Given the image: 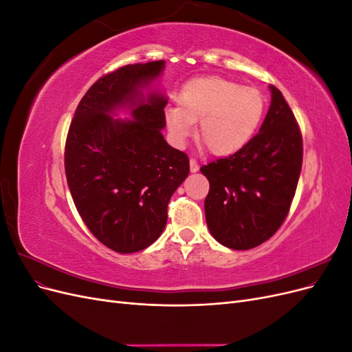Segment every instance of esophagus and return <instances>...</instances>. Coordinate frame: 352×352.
<instances>
[{
    "label": "esophagus",
    "instance_id": "esophagus-1",
    "mask_svg": "<svg viewBox=\"0 0 352 352\" xmlns=\"http://www.w3.org/2000/svg\"><path fill=\"white\" fill-rule=\"evenodd\" d=\"M189 168H190V172H192V173L198 172V170H199V164H198L197 160H194V158L189 160Z\"/></svg>",
    "mask_w": 352,
    "mask_h": 352
}]
</instances>
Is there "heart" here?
Returning <instances> with one entry per match:
<instances>
[{
	"mask_svg": "<svg viewBox=\"0 0 352 352\" xmlns=\"http://www.w3.org/2000/svg\"><path fill=\"white\" fill-rule=\"evenodd\" d=\"M264 113L263 94L223 78L188 82L180 105H168L164 120L176 145H185L199 122V140L216 155H230L250 142Z\"/></svg>",
	"mask_w": 352,
	"mask_h": 352,
	"instance_id": "1",
	"label": "heart"
}]
</instances>
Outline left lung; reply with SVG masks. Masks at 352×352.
Listing matches in <instances>:
<instances>
[{
  "mask_svg": "<svg viewBox=\"0 0 352 352\" xmlns=\"http://www.w3.org/2000/svg\"><path fill=\"white\" fill-rule=\"evenodd\" d=\"M258 133L233 155L201 167L210 182L208 230L230 250H251L274 235L289 211L302 166V136L282 92Z\"/></svg>",
  "mask_w": 352,
  "mask_h": 352,
  "instance_id": "obj_1",
  "label": "left lung"
}]
</instances>
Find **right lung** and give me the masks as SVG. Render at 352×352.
<instances>
[{"instance_id":"add662e5","label":"right lung","mask_w":352,"mask_h":352,"mask_svg":"<svg viewBox=\"0 0 352 352\" xmlns=\"http://www.w3.org/2000/svg\"><path fill=\"white\" fill-rule=\"evenodd\" d=\"M164 66L163 60L138 63L98 79L67 135L65 167L74 206L92 235L120 254L160 238L168 201L189 175L188 155L163 136L168 98L153 85ZM120 112L131 117L117 118Z\"/></svg>"}]
</instances>
